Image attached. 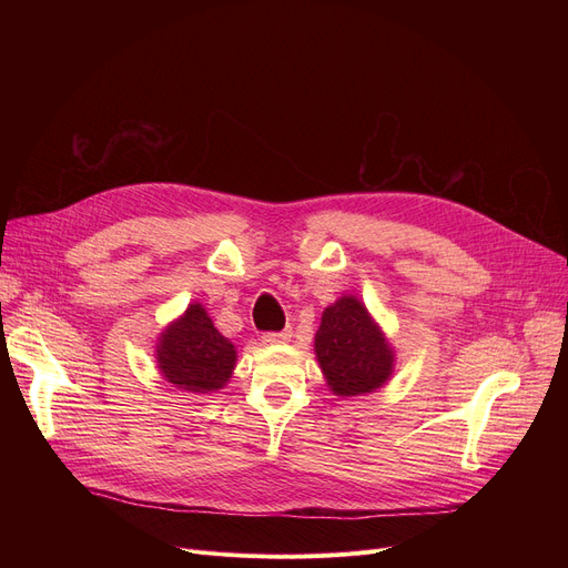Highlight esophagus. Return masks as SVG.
Returning a JSON list of instances; mask_svg holds the SVG:
<instances>
[{
    "label": "esophagus",
    "mask_w": 568,
    "mask_h": 568,
    "mask_svg": "<svg viewBox=\"0 0 568 568\" xmlns=\"http://www.w3.org/2000/svg\"><path fill=\"white\" fill-rule=\"evenodd\" d=\"M290 338H292V332H290V329L276 332V334H264V336H262V341H264L266 345H283V343H287Z\"/></svg>",
    "instance_id": "esophagus-1"
}]
</instances>
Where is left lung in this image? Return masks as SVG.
Listing matches in <instances>:
<instances>
[{
	"mask_svg": "<svg viewBox=\"0 0 568 568\" xmlns=\"http://www.w3.org/2000/svg\"><path fill=\"white\" fill-rule=\"evenodd\" d=\"M315 356L326 386L338 398L382 389L396 368V349L366 304L354 294H343L322 311Z\"/></svg>",
	"mask_w": 568,
	"mask_h": 568,
	"instance_id": "8db88e82",
	"label": "left lung"
}]
</instances>
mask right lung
Listing matches in <instances>:
<instances>
[{
	"label": "right lung",
	"mask_w": 568,
	"mask_h": 568,
	"mask_svg": "<svg viewBox=\"0 0 568 568\" xmlns=\"http://www.w3.org/2000/svg\"><path fill=\"white\" fill-rule=\"evenodd\" d=\"M154 359L163 379L179 392L212 394L230 382L236 347L216 329L204 306L191 302L159 334Z\"/></svg>",
	"instance_id": "obj_1"
}]
</instances>
